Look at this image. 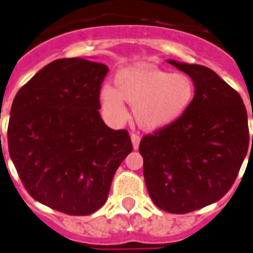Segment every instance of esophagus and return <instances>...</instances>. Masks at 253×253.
<instances>
[{"instance_id":"esophagus-1","label":"esophagus","mask_w":253,"mask_h":253,"mask_svg":"<svg viewBox=\"0 0 253 253\" xmlns=\"http://www.w3.org/2000/svg\"><path fill=\"white\" fill-rule=\"evenodd\" d=\"M139 142H141V136L136 135V134H131V143L134 150H136L139 147Z\"/></svg>"}]
</instances>
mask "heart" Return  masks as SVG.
Here are the masks:
<instances>
[{"instance_id":"heart-1","label":"heart","mask_w":253,"mask_h":253,"mask_svg":"<svg viewBox=\"0 0 253 253\" xmlns=\"http://www.w3.org/2000/svg\"><path fill=\"white\" fill-rule=\"evenodd\" d=\"M196 96V84L186 74H171L150 65L121 69L115 87L104 85L100 103L117 121L127 115L123 100L134 107L138 126L146 131H158L185 115Z\"/></svg>"}]
</instances>
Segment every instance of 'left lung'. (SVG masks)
Returning a JSON list of instances; mask_svg holds the SVG:
<instances>
[{"mask_svg": "<svg viewBox=\"0 0 253 253\" xmlns=\"http://www.w3.org/2000/svg\"><path fill=\"white\" fill-rule=\"evenodd\" d=\"M168 63L193 79L196 96L175 123L143 136L139 153L153 203L182 214L216 203L231 189L248 151L250 131L243 99L214 71Z\"/></svg>", "mask_w": 253, "mask_h": 253, "instance_id": "obj_1", "label": "left lung"}]
</instances>
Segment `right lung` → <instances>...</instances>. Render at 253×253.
Instances as JSON below:
<instances>
[{
  "mask_svg": "<svg viewBox=\"0 0 253 253\" xmlns=\"http://www.w3.org/2000/svg\"><path fill=\"white\" fill-rule=\"evenodd\" d=\"M107 65L82 57L40 69L13 100L7 147L28 193L72 216L107 201L114 174L132 150L126 130L100 117V84Z\"/></svg>",
  "mask_w": 253,
  "mask_h": 253,
  "instance_id": "obj_1",
  "label": "right lung"
}]
</instances>
